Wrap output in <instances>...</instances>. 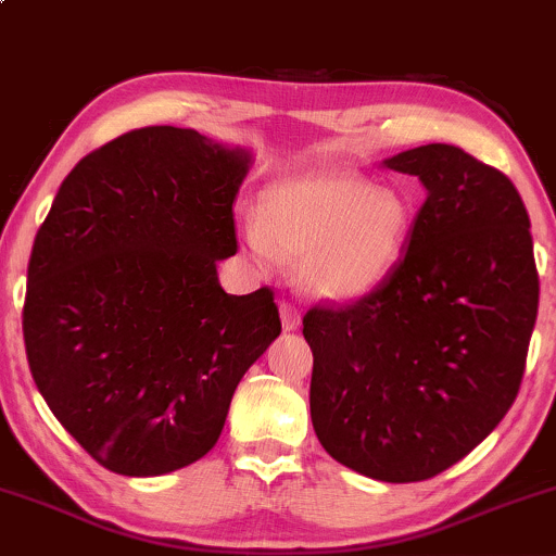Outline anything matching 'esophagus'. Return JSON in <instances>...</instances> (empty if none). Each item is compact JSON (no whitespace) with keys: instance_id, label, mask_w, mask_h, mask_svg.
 Listing matches in <instances>:
<instances>
[{"instance_id":"obj_1","label":"esophagus","mask_w":556,"mask_h":556,"mask_svg":"<svg viewBox=\"0 0 556 556\" xmlns=\"http://www.w3.org/2000/svg\"><path fill=\"white\" fill-rule=\"evenodd\" d=\"M279 314H282L285 331H295L300 327V311L292 303L282 300V303H279Z\"/></svg>"}]
</instances>
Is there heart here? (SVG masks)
I'll return each mask as SVG.
<instances>
[{"label": "heart", "mask_w": 556, "mask_h": 556, "mask_svg": "<svg viewBox=\"0 0 556 556\" xmlns=\"http://www.w3.org/2000/svg\"><path fill=\"white\" fill-rule=\"evenodd\" d=\"M410 227L397 190L342 169H316L271 185L264 216L242 219V238L261 264L303 258L300 279L314 295L355 298L384 279Z\"/></svg>", "instance_id": "heart-1"}]
</instances>
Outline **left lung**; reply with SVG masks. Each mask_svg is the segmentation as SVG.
I'll list each match as a JSON object with an SVG mask.
<instances>
[{"mask_svg": "<svg viewBox=\"0 0 556 556\" xmlns=\"http://www.w3.org/2000/svg\"><path fill=\"white\" fill-rule=\"evenodd\" d=\"M426 201L407 251L371 292L314 305L311 420L337 463L387 483L463 460L513 407L526 371L539 271L513 180L457 146L387 159Z\"/></svg>", "mask_w": 556, "mask_h": 556, "instance_id": "obj_1", "label": "left lung"}]
</instances>
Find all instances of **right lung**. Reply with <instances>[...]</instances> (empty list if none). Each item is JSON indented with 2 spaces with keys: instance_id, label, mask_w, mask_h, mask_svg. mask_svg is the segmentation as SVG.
<instances>
[{
  "instance_id": "right-lung-1",
  "label": "right lung",
  "mask_w": 556,
  "mask_h": 556,
  "mask_svg": "<svg viewBox=\"0 0 556 556\" xmlns=\"http://www.w3.org/2000/svg\"><path fill=\"white\" fill-rule=\"evenodd\" d=\"M190 127L130 130L75 164L38 227L23 340L38 392L96 463L162 476L219 439L242 374L282 331L271 287L227 295L248 172Z\"/></svg>"
}]
</instances>
